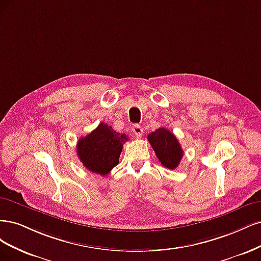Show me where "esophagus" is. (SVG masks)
<instances>
[{"mask_svg": "<svg viewBox=\"0 0 261 261\" xmlns=\"http://www.w3.org/2000/svg\"><path fill=\"white\" fill-rule=\"evenodd\" d=\"M132 132L137 138H141L142 133H143V128L141 127L140 124H134L132 127Z\"/></svg>", "mask_w": 261, "mask_h": 261, "instance_id": "obj_1", "label": "esophagus"}]
</instances>
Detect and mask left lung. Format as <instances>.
Returning <instances> with one entry per match:
<instances>
[{
	"instance_id": "8db88e82",
	"label": "left lung",
	"mask_w": 261,
	"mask_h": 261,
	"mask_svg": "<svg viewBox=\"0 0 261 261\" xmlns=\"http://www.w3.org/2000/svg\"><path fill=\"white\" fill-rule=\"evenodd\" d=\"M147 139L162 165L168 169H175L181 162L183 150L174 134L165 128H159L149 133Z\"/></svg>"
}]
</instances>
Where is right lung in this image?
Instances as JSON below:
<instances>
[{
	"label": "right lung",
	"instance_id": "add662e5",
	"mask_svg": "<svg viewBox=\"0 0 261 261\" xmlns=\"http://www.w3.org/2000/svg\"><path fill=\"white\" fill-rule=\"evenodd\" d=\"M125 134L116 132L111 125L100 122L98 127L85 138H80L77 154L89 171L106 175L119 164Z\"/></svg>",
	"mask_w": 261,
	"mask_h": 261
}]
</instances>
